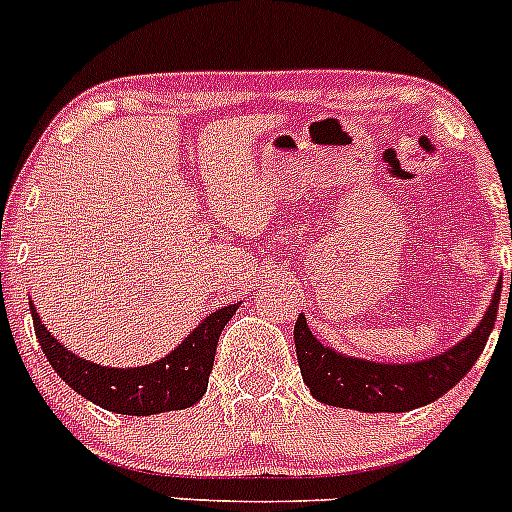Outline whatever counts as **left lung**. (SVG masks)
Wrapping results in <instances>:
<instances>
[{
	"label": "left lung",
	"instance_id": "obj_1",
	"mask_svg": "<svg viewBox=\"0 0 512 512\" xmlns=\"http://www.w3.org/2000/svg\"><path fill=\"white\" fill-rule=\"evenodd\" d=\"M500 287L503 282H498L483 320L470 335L450 350L418 362H375L342 355L335 347L322 345L307 327L305 315H300L295 322V347L302 380L320 403L360 413H408L435 403L455 388L483 355L498 317Z\"/></svg>",
	"mask_w": 512,
	"mask_h": 512
}]
</instances>
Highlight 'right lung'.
Instances as JSON below:
<instances>
[{
  "instance_id": "right-lung-1",
  "label": "right lung",
  "mask_w": 512,
  "mask_h": 512,
  "mask_svg": "<svg viewBox=\"0 0 512 512\" xmlns=\"http://www.w3.org/2000/svg\"><path fill=\"white\" fill-rule=\"evenodd\" d=\"M240 305H227L207 315L170 355L140 367H107L74 355L39 320L29 302L34 332L42 352L59 377L89 403L119 415H157L185 410L207 393L217 340Z\"/></svg>"
}]
</instances>
